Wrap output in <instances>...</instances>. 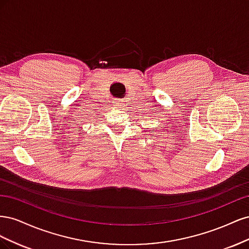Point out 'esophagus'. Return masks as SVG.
Here are the masks:
<instances>
[{
  "label": "esophagus",
  "instance_id": "1",
  "mask_svg": "<svg viewBox=\"0 0 249 249\" xmlns=\"http://www.w3.org/2000/svg\"><path fill=\"white\" fill-rule=\"evenodd\" d=\"M114 106H115V108L123 109L124 108V104L122 103V101H115L114 102Z\"/></svg>",
  "mask_w": 249,
  "mask_h": 249
}]
</instances>
